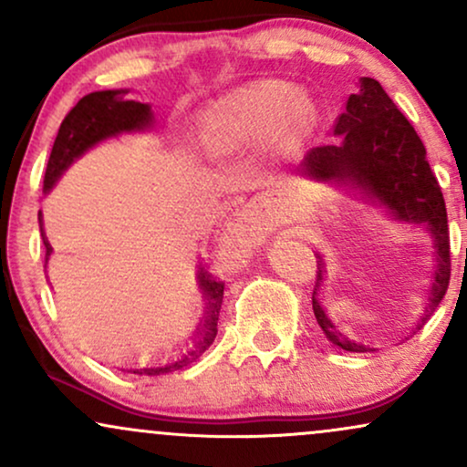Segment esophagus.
Wrapping results in <instances>:
<instances>
[{
	"instance_id": "34e87169",
	"label": "esophagus",
	"mask_w": 467,
	"mask_h": 467,
	"mask_svg": "<svg viewBox=\"0 0 467 467\" xmlns=\"http://www.w3.org/2000/svg\"><path fill=\"white\" fill-rule=\"evenodd\" d=\"M234 226H237V230L244 234V237H248V239L261 237L265 230V223L261 222L259 206H256L254 202L241 206L237 211V215H234Z\"/></svg>"
}]
</instances>
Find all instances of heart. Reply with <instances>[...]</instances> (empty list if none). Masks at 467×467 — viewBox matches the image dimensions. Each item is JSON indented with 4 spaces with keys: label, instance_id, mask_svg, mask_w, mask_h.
<instances>
[{
    "label": "heart",
    "instance_id": "heart-1",
    "mask_svg": "<svg viewBox=\"0 0 467 467\" xmlns=\"http://www.w3.org/2000/svg\"><path fill=\"white\" fill-rule=\"evenodd\" d=\"M312 116L307 94L283 80H256L208 105L197 120V138L208 153L222 155L261 140L276 125L303 130Z\"/></svg>",
    "mask_w": 467,
    "mask_h": 467
}]
</instances>
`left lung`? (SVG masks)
I'll use <instances>...</instances> for the list:
<instances>
[{"label": "left lung", "mask_w": 467, "mask_h": 467, "mask_svg": "<svg viewBox=\"0 0 467 467\" xmlns=\"http://www.w3.org/2000/svg\"><path fill=\"white\" fill-rule=\"evenodd\" d=\"M336 140L309 149L301 162V173L316 182H327L340 189L358 192L362 200L384 208L395 222L426 226L435 239L437 270L431 289L428 312L441 303L450 283V237L448 213L441 189L431 164L426 147L415 127L395 107L382 85L375 78L362 77L358 94L347 100L345 114L336 120ZM320 259V256H318ZM325 264L318 261L316 287L323 283ZM312 296L314 316L327 340L345 351H375L362 340L340 331ZM428 314L421 318L426 323ZM421 325H417L420 329Z\"/></svg>", "instance_id": "8db88e82"}]
</instances>
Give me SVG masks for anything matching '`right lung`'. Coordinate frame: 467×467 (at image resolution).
I'll use <instances>...</instances> for the list:
<instances>
[{
    "label": "right lung",
    "instance_id": "obj_1",
    "mask_svg": "<svg viewBox=\"0 0 467 467\" xmlns=\"http://www.w3.org/2000/svg\"><path fill=\"white\" fill-rule=\"evenodd\" d=\"M125 89H103V92H92L78 100L77 105L69 109V114L63 118L61 127H58L55 147H52L50 160L46 166L44 178V192H47L57 184L63 171L67 169L74 160L80 158L88 149L94 144L107 140V138L118 136V133L130 131H144L153 125V111L147 103H136V100H125ZM39 228H41V213H39ZM41 237L46 245V264L50 256V244L41 228ZM197 283L206 298V314H203V323L197 327V336L186 349L171 358L153 364H142V367L127 368V373L136 375H164L171 371H180V368L189 367L195 362L208 347L213 345L217 336V320L219 309H222L223 298V281H217L211 272L200 267L197 272ZM125 371V368H122Z\"/></svg>",
    "mask_w": 467,
    "mask_h": 467
}]
</instances>
